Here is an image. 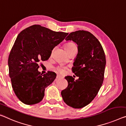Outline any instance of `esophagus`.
I'll return each instance as SVG.
<instances>
[{"label": "esophagus", "mask_w": 126, "mask_h": 126, "mask_svg": "<svg viewBox=\"0 0 126 126\" xmlns=\"http://www.w3.org/2000/svg\"><path fill=\"white\" fill-rule=\"evenodd\" d=\"M61 78H62V77L61 76V75H57V77H56V79H61Z\"/></svg>", "instance_id": "esophagus-1"}]
</instances>
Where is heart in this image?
Returning <instances> with one entry per match:
<instances>
[{"label":"heart","instance_id":"1","mask_svg":"<svg viewBox=\"0 0 126 126\" xmlns=\"http://www.w3.org/2000/svg\"><path fill=\"white\" fill-rule=\"evenodd\" d=\"M64 48L66 51L69 52L70 51H72L73 49H77V46L74 43H69L67 44H66L64 46ZM57 70L60 73H63V69L61 67H59L57 68Z\"/></svg>","mask_w":126,"mask_h":126}]
</instances>
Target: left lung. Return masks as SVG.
<instances>
[{
	"label": "left lung",
	"mask_w": 126,
	"mask_h": 126,
	"mask_svg": "<svg viewBox=\"0 0 126 126\" xmlns=\"http://www.w3.org/2000/svg\"><path fill=\"white\" fill-rule=\"evenodd\" d=\"M78 46V54L74 59L72 71L79 78L65 77L68 86L61 91L67 105L80 109L91 102L103 83L106 58L101 44L94 35L84 30L72 32L66 38Z\"/></svg>",
	"instance_id": "left-lung-1"
}]
</instances>
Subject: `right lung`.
I'll return each mask as SVG.
<instances>
[{"instance_id": "right-lung-1", "label": "right lung", "mask_w": 126, "mask_h": 126, "mask_svg": "<svg viewBox=\"0 0 126 126\" xmlns=\"http://www.w3.org/2000/svg\"><path fill=\"white\" fill-rule=\"evenodd\" d=\"M68 33L53 32L34 25L18 35L8 57L9 75L17 97L26 105H34L43 100L45 88L53 82L56 74L38 71L40 61L47 60L52 51Z\"/></svg>"}]
</instances>
